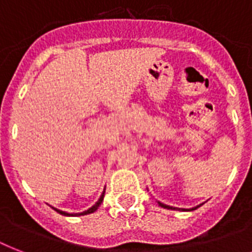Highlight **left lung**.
I'll return each mask as SVG.
<instances>
[{
    "instance_id": "obj_1",
    "label": "left lung",
    "mask_w": 252,
    "mask_h": 252,
    "mask_svg": "<svg viewBox=\"0 0 252 252\" xmlns=\"http://www.w3.org/2000/svg\"><path fill=\"white\" fill-rule=\"evenodd\" d=\"M158 204H159V207L165 208V209H172V211H182V212H191V211H195V209H197V208H199L200 205H203V204H200V205H196V207H193V208H189V209H186V208L170 207V205H166V204L161 203V201H158Z\"/></svg>"
}]
</instances>
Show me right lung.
I'll return each instance as SVG.
<instances>
[{
	"label": "right lung",
	"instance_id": "right-lung-1",
	"mask_svg": "<svg viewBox=\"0 0 252 252\" xmlns=\"http://www.w3.org/2000/svg\"><path fill=\"white\" fill-rule=\"evenodd\" d=\"M103 197H104V191H103V193H102V195H100L99 200H98V201H96V203L94 204V205H93V207L89 208L87 211L81 212V213H68V212L60 211V209H57V208H55V207H52V208H53V209H55V211L57 212V213H60V215H63V216H68V217H78V216H85V215H90V213H94V212L96 211V209H98L99 205L102 204Z\"/></svg>",
	"mask_w": 252,
	"mask_h": 252
}]
</instances>
